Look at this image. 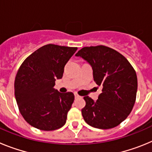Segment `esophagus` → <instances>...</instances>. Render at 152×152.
Here are the masks:
<instances>
[{"label":"esophagus","mask_w":152,"mask_h":152,"mask_svg":"<svg viewBox=\"0 0 152 152\" xmlns=\"http://www.w3.org/2000/svg\"><path fill=\"white\" fill-rule=\"evenodd\" d=\"M75 97L76 98V99H77V98L80 97V96H79V95L77 94H75Z\"/></svg>","instance_id":"obj_1"}]
</instances>
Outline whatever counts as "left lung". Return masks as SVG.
I'll use <instances>...</instances> for the list:
<instances>
[{"mask_svg":"<svg viewBox=\"0 0 152 152\" xmlns=\"http://www.w3.org/2000/svg\"><path fill=\"white\" fill-rule=\"evenodd\" d=\"M75 56L91 64L94 80L102 88L96 101L84 97V119L94 128L116 127L127 118L135 104L138 80L133 67L123 55L104 45L84 47Z\"/></svg>","mask_w":152,"mask_h":152,"instance_id":"8db88e82","label":"left lung"}]
</instances>
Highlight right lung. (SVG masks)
<instances>
[{
  "label": "right lung",
  "instance_id": "obj_1",
  "mask_svg": "<svg viewBox=\"0 0 152 152\" xmlns=\"http://www.w3.org/2000/svg\"><path fill=\"white\" fill-rule=\"evenodd\" d=\"M77 49L48 44L28 56L20 67L14 93L19 110L30 126L52 131L65 124L75 95L58 92L55 81L62 77L65 64Z\"/></svg>",
  "mask_w": 152,
  "mask_h": 152
}]
</instances>
